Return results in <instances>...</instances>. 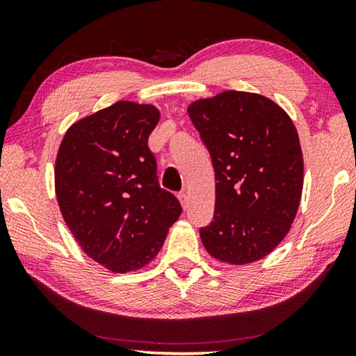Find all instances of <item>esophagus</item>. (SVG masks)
<instances>
[{"mask_svg": "<svg viewBox=\"0 0 356 356\" xmlns=\"http://www.w3.org/2000/svg\"><path fill=\"white\" fill-rule=\"evenodd\" d=\"M179 201H180V204H182L184 209L188 207V202H190V200H188V193H186V191H180V193H179Z\"/></svg>", "mask_w": 356, "mask_h": 356, "instance_id": "esophagus-1", "label": "esophagus"}]
</instances>
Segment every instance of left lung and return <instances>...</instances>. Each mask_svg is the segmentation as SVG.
Wrapping results in <instances>:
<instances>
[{
  "mask_svg": "<svg viewBox=\"0 0 356 356\" xmlns=\"http://www.w3.org/2000/svg\"><path fill=\"white\" fill-rule=\"evenodd\" d=\"M215 170V213L201 227L210 256L243 265L272 252L287 236L303 190L297 129L264 95L225 91L188 106Z\"/></svg>",
  "mask_w": 356,
  "mask_h": 356,
  "instance_id": "obj_1",
  "label": "left lung"
}]
</instances>
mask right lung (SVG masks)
<instances>
[{"instance_id": "obj_1", "label": "right lung", "mask_w": 356, "mask_h": 356, "mask_svg": "<svg viewBox=\"0 0 356 356\" xmlns=\"http://www.w3.org/2000/svg\"><path fill=\"white\" fill-rule=\"evenodd\" d=\"M154 105L116 102L64 135L55 166L56 200L83 251L114 273L143 268L159 254L182 213L156 177L147 146Z\"/></svg>"}]
</instances>
